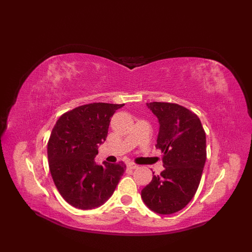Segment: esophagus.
Instances as JSON below:
<instances>
[{"instance_id":"esophagus-1","label":"esophagus","mask_w":252,"mask_h":252,"mask_svg":"<svg viewBox=\"0 0 252 252\" xmlns=\"http://www.w3.org/2000/svg\"><path fill=\"white\" fill-rule=\"evenodd\" d=\"M127 167H129L130 169H133V170H134V169H137V168H138V165H137V164H135V163H132V162H130L129 164H127Z\"/></svg>"}]
</instances>
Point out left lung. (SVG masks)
Listing matches in <instances>:
<instances>
[{"mask_svg":"<svg viewBox=\"0 0 252 252\" xmlns=\"http://www.w3.org/2000/svg\"><path fill=\"white\" fill-rule=\"evenodd\" d=\"M148 108L158 118L156 148L164 170L142 189L145 205L159 215H172L186 207L199 186L206 162V133L199 118L185 107L153 101Z\"/></svg>","mask_w":252,"mask_h":252,"instance_id":"1","label":"left lung"}]
</instances>
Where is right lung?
Here are the masks:
<instances>
[{
    "label": "right lung",
    "instance_id": "1",
    "mask_svg": "<svg viewBox=\"0 0 252 252\" xmlns=\"http://www.w3.org/2000/svg\"><path fill=\"white\" fill-rule=\"evenodd\" d=\"M125 104L92 103L62 115L47 143L53 181L62 197L74 208L90 210L108 199L126 164L95 162L97 146L108 134L110 118Z\"/></svg>",
    "mask_w": 252,
    "mask_h": 252
}]
</instances>
